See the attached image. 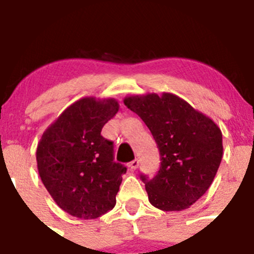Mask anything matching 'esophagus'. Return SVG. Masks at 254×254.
<instances>
[{
    "label": "esophagus",
    "instance_id": "obj_1",
    "mask_svg": "<svg viewBox=\"0 0 254 254\" xmlns=\"http://www.w3.org/2000/svg\"><path fill=\"white\" fill-rule=\"evenodd\" d=\"M137 167H138V161H137V159H135V161H132V162L129 163V169L136 170V169H137Z\"/></svg>",
    "mask_w": 254,
    "mask_h": 254
}]
</instances>
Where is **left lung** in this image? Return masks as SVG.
I'll return each mask as SVG.
<instances>
[{"instance_id":"left-lung-1","label":"left lung","mask_w":254,"mask_h":254,"mask_svg":"<svg viewBox=\"0 0 254 254\" xmlns=\"http://www.w3.org/2000/svg\"><path fill=\"white\" fill-rule=\"evenodd\" d=\"M124 105L143 120L161 154V168L145 181L148 201L165 212H180L198 201L214 180L223 157L220 127L170 92L131 95Z\"/></svg>"}]
</instances>
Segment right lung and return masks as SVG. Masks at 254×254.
<instances>
[{
  "mask_svg": "<svg viewBox=\"0 0 254 254\" xmlns=\"http://www.w3.org/2000/svg\"><path fill=\"white\" fill-rule=\"evenodd\" d=\"M119 111L116 98L82 97L45 130L36 148L42 184L64 212L96 219L112 210L127 168L101 131Z\"/></svg>",
  "mask_w": 254,
  "mask_h": 254,
  "instance_id": "1",
  "label": "right lung"
}]
</instances>
